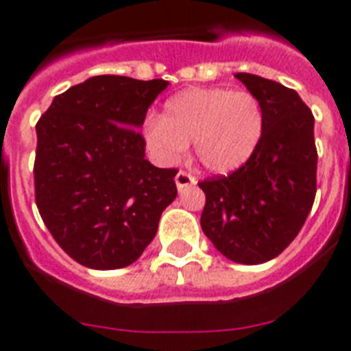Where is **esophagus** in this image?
<instances>
[{
  "instance_id": "34e87169",
  "label": "esophagus",
  "mask_w": 351,
  "mask_h": 351,
  "mask_svg": "<svg viewBox=\"0 0 351 351\" xmlns=\"http://www.w3.org/2000/svg\"><path fill=\"white\" fill-rule=\"evenodd\" d=\"M175 182H176V187L182 191V189H186V187L197 184V178H195L191 173H187V171H178L175 176Z\"/></svg>"
}]
</instances>
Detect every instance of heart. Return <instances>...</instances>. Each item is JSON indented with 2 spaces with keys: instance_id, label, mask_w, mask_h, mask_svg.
I'll use <instances>...</instances> for the list:
<instances>
[{
  "instance_id": "obj_1",
  "label": "heart",
  "mask_w": 351,
  "mask_h": 351,
  "mask_svg": "<svg viewBox=\"0 0 351 351\" xmlns=\"http://www.w3.org/2000/svg\"><path fill=\"white\" fill-rule=\"evenodd\" d=\"M264 132V109L247 90L222 87L187 89L173 96L162 118L145 123L149 147L162 160H176L187 143H195L200 164L228 173L245 164Z\"/></svg>"
}]
</instances>
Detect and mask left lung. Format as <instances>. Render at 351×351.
Masks as SVG:
<instances>
[{
    "mask_svg": "<svg viewBox=\"0 0 351 351\" xmlns=\"http://www.w3.org/2000/svg\"><path fill=\"white\" fill-rule=\"evenodd\" d=\"M264 109V132L251 158L230 175L198 182L206 193L200 226L213 245L239 264L280 255L302 230L317 193L313 114L293 89L237 73Z\"/></svg>",
    "mask_w": 351,
    "mask_h": 351,
    "instance_id": "obj_1",
    "label": "left lung"
}]
</instances>
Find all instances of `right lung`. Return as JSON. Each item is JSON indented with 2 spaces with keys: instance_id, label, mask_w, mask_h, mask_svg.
Segmentation results:
<instances>
[{
  "instance_id": "1",
  "label": "right lung",
  "mask_w": 351,
  "mask_h": 351,
  "mask_svg": "<svg viewBox=\"0 0 351 351\" xmlns=\"http://www.w3.org/2000/svg\"><path fill=\"white\" fill-rule=\"evenodd\" d=\"M167 85L95 76L58 95L36 123V206L52 239L82 266L132 264L175 200L178 169L145 160L138 129Z\"/></svg>"
}]
</instances>
